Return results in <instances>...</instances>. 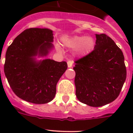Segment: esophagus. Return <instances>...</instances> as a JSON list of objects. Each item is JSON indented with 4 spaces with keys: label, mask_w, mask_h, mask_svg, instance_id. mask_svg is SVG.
I'll return each instance as SVG.
<instances>
[{
    "label": "esophagus",
    "mask_w": 133,
    "mask_h": 133,
    "mask_svg": "<svg viewBox=\"0 0 133 133\" xmlns=\"http://www.w3.org/2000/svg\"><path fill=\"white\" fill-rule=\"evenodd\" d=\"M67 65H68V67L70 68L72 67V62L71 61H69L67 62Z\"/></svg>",
    "instance_id": "esophagus-1"
}]
</instances>
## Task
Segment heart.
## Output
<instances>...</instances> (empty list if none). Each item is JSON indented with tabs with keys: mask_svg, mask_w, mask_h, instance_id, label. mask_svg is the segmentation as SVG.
Wrapping results in <instances>:
<instances>
[{
	"mask_svg": "<svg viewBox=\"0 0 133 133\" xmlns=\"http://www.w3.org/2000/svg\"><path fill=\"white\" fill-rule=\"evenodd\" d=\"M63 43L66 47L75 49V52L78 55L85 56L92 51L95 42L90 36H73L66 37L63 40ZM58 51H61L59 46H57Z\"/></svg>",
	"mask_w": 133,
	"mask_h": 133,
	"instance_id": "b5f03b06",
	"label": "heart"
}]
</instances>
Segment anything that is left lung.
Masks as SVG:
<instances>
[{
  "label": "left lung",
  "instance_id": "8db88e82",
  "mask_svg": "<svg viewBox=\"0 0 133 133\" xmlns=\"http://www.w3.org/2000/svg\"><path fill=\"white\" fill-rule=\"evenodd\" d=\"M92 52L75 61L76 96L93 107L104 106L119 95L127 77L122 50L105 34L96 35Z\"/></svg>",
  "mask_w": 133,
  "mask_h": 133
}]
</instances>
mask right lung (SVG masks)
Returning a JSON list of instances; mask_svg holds the SVG:
<instances>
[{
  "label": "right lung",
  "instance_id": "add662e5",
  "mask_svg": "<svg viewBox=\"0 0 133 133\" xmlns=\"http://www.w3.org/2000/svg\"><path fill=\"white\" fill-rule=\"evenodd\" d=\"M52 30L30 28L17 36L7 49L4 70L17 97L35 104L50 102L56 95L58 80L67 69L65 61H36L53 49Z\"/></svg>",
  "mask_w": 133,
  "mask_h": 133
}]
</instances>
